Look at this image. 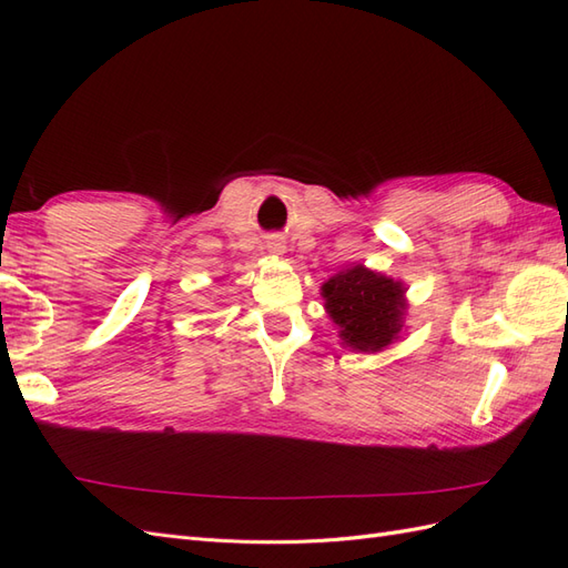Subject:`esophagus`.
<instances>
[{"instance_id": "34e87169", "label": "esophagus", "mask_w": 568, "mask_h": 568, "mask_svg": "<svg viewBox=\"0 0 568 568\" xmlns=\"http://www.w3.org/2000/svg\"><path fill=\"white\" fill-rule=\"evenodd\" d=\"M267 251H270L272 255H284V251H286L284 239H282V236H270V239H267Z\"/></svg>"}]
</instances>
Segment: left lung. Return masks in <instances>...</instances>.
<instances>
[{
	"label": "left lung",
	"instance_id": "1",
	"mask_svg": "<svg viewBox=\"0 0 568 568\" xmlns=\"http://www.w3.org/2000/svg\"><path fill=\"white\" fill-rule=\"evenodd\" d=\"M324 311L338 326L343 348L379 353L398 341L405 329L407 286L384 272L351 265L332 274L320 288Z\"/></svg>",
	"mask_w": 568,
	"mask_h": 568
}]
</instances>
